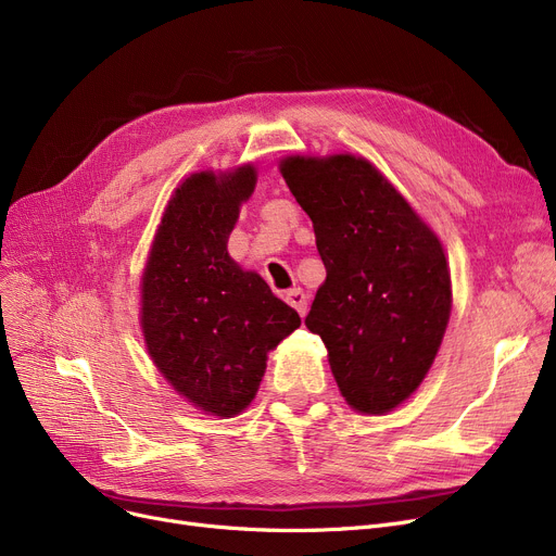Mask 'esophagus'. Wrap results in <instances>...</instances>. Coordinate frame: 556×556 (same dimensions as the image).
Returning a JSON list of instances; mask_svg holds the SVG:
<instances>
[{
    "label": "esophagus",
    "instance_id": "34e87169",
    "mask_svg": "<svg viewBox=\"0 0 556 556\" xmlns=\"http://www.w3.org/2000/svg\"><path fill=\"white\" fill-rule=\"evenodd\" d=\"M286 302L293 306L302 317L306 315V295L302 293V288H293V290H288L286 293Z\"/></svg>",
    "mask_w": 556,
    "mask_h": 556
}]
</instances>
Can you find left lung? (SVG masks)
Listing matches in <instances>:
<instances>
[{"label": "left lung", "mask_w": 556, "mask_h": 556, "mask_svg": "<svg viewBox=\"0 0 556 556\" xmlns=\"http://www.w3.org/2000/svg\"><path fill=\"white\" fill-rule=\"evenodd\" d=\"M279 173L313 220L327 268L304 325L323 338L346 405L392 413L424 383L448 327L444 245L365 157L286 155Z\"/></svg>", "instance_id": "1"}]
</instances>
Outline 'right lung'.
Wrapping results in <instances>:
<instances>
[{
  "mask_svg": "<svg viewBox=\"0 0 556 556\" xmlns=\"http://www.w3.org/2000/svg\"><path fill=\"white\" fill-rule=\"evenodd\" d=\"M254 187L252 162L191 173L166 202L139 279L146 352L175 392L218 419L254 401L268 354L302 325L227 252Z\"/></svg>",
  "mask_w": 556,
  "mask_h": 556,
  "instance_id": "add662e5",
  "label": "right lung"
}]
</instances>
